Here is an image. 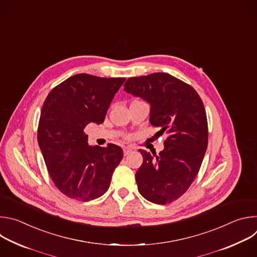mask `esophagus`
I'll use <instances>...</instances> for the list:
<instances>
[{"label": "esophagus", "instance_id": "34e87169", "mask_svg": "<svg viewBox=\"0 0 257 257\" xmlns=\"http://www.w3.org/2000/svg\"><path fill=\"white\" fill-rule=\"evenodd\" d=\"M123 152H124V156H128L132 152V149L129 148V146H125V148L123 149Z\"/></svg>", "mask_w": 257, "mask_h": 257}]
</instances>
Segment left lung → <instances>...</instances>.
I'll list each match as a JSON object with an SVG mask.
<instances>
[{
    "label": "left lung",
    "instance_id": "obj_1",
    "mask_svg": "<svg viewBox=\"0 0 257 257\" xmlns=\"http://www.w3.org/2000/svg\"><path fill=\"white\" fill-rule=\"evenodd\" d=\"M124 90L148 101L157 134H168L159 156L139 150L143 163L135 175L138 191L153 203H171L190 187L206 152L203 102L192 86L168 73L128 78Z\"/></svg>",
    "mask_w": 257,
    "mask_h": 257
}]
</instances>
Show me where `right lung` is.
<instances>
[{"mask_svg": "<svg viewBox=\"0 0 257 257\" xmlns=\"http://www.w3.org/2000/svg\"><path fill=\"white\" fill-rule=\"evenodd\" d=\"M125 78L85 73L69 77L48 94L41 112L38 141L48 172L66 196L89 201L105 193L123 159L120 146L88 145L84 128L101 124Z\"/></svg>", "mask_w": 257, "mask_h": 257, "instance_id": "add662e5", "label": "right lung"}]
</instances>
